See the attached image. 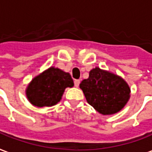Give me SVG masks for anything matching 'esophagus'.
Listing matches in <instances>:
<instances>
[{
    "instance_id": "1",
    "label": "esophagus",
    "mask_w": 152,
    "mask_h": 152,
    "mask_svg": "<svg viewBox=\"0 0 152 152\" xmlns=\"http://www.w3.org/2000/svg\"><path fill=\"white\" fill-rule=\"evenodd\" d=\"M79 83H80V80H78V79L74 80V86L76 87V88H78L79 86Z\"/></svg>"
}]
</instances>
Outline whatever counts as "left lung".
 I'll return each mask as SVG.
<instances>
[{"label": "left lung", "instance_id": "obj_1", "mask_svg": "<svg viewBox=\"0 0 152 152\" xmlns=\"http://www.w3.org/2000/svg\"><path fill=\"white\" fill-rule=\"evenodd\" d=\"M87 102L102 115H113L126 106L131 97L128 83L118 74L95 67L79 84Z\"/></svg>", "mask_w": 152, "mask_h": 152}]
</instances>
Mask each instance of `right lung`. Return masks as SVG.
<instances>
[{
  "label": "right lung",
  "mask_w": 152,
  "mask_h": 152,
  "mask_svg": "<svg viewBox=\"0 0 152 152\" xmlns=\"http://www.w3.org/2000/svg\"><path fill=\"white\" fill-rule=\"evenodd\" d=\"M74 85L69 73L51 66L34 76L28 83L26 98L34 107H52L60 102L66 88Z\"/></svg>",
  "instance_id": "right-lung-1"
}]
</instances>
